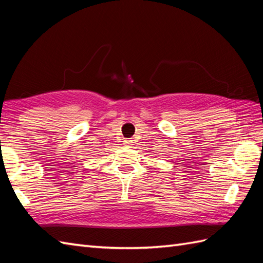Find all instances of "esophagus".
Wrapping results in <instances>:
<instances>
[{
    "label": "esophagus",
    "mask_w": 263,
    "mask_h": 263,
    "mask_svg": "<svg viewBox=\"0 0 263 263\" xmlns=\"http://www.w3.org/2000/svg\"><path fill=\"white\" fill-rule=\"evenodd\" d=\"M132 144H133V141H132V140H124V145H125V146L131 147Z\"/></svg>",
    "instance_id": "1"
}]
</instances>
